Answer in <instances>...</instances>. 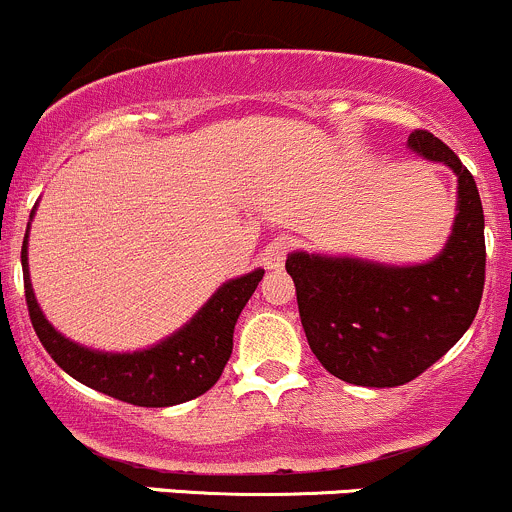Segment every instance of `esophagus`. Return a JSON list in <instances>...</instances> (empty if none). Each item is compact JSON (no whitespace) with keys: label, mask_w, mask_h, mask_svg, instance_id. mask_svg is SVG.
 Returning a JSON list of instances; mask_svg holds the SVG:
<instances>
[{"label":"esophagus","mask_w":512,"mask_h":512,"mask_svg":"<svg viewBox=\"0 0 512 512\" xmlns=\"http://www.w3.org/2000/svg\"><path fill=\"white\" fill-rule=\"evenodd\" d=\"M288 249H291V244H288L286 239L271 241V244H268L266 249H263V266L273 268V271L283 268V263H286Z\"/></svg>","instance_id":"esophagus-1"}]
</instances>
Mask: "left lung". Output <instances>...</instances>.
<instances>
[{
    "label": "left lung",
    "instance_id": "8db88e82",
    "mask_svg": "<svg viewBox=\"0 0 512 512\" xmlns=\"http://www.w3.org/2000/svg\"><path fill=\"white\" fill-rule=\"evenodd\" d=\"M407 147L458 179L456 217L439 254L409 266L308 251L286 258L310 350L330 374L360 387H399L441 360L471 328L486 281L473 175L426 130H414Z\"/></svg>",
    "mask_w": 512,
    "mask_h": 512
}]
</instances>
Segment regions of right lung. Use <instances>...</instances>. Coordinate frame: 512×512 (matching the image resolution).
<instances>
[{
  "label": "right lung",
  "instance_id": "1",
  "mask_svg": "<svg viewBox=\"0 0 512 512\" xmlns=\"http://www.w3.org/2000/svg\"><path fill=\"white\" fill-rule=\"evenodd\" d=\"M21 268L31 325L56 365L86 387L138 407H172L209 392L217 384L234 347L236 320L263 278V268H254L221 283L182 328L157 345L135 352H103L68 340L46 320L31 288L29 231L21 246Z\"/></svg>",
  "mask_w": 512,
  "mask_h": 512
}]
</instances>
